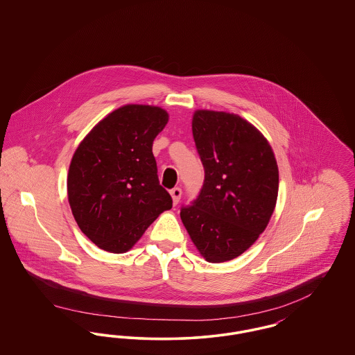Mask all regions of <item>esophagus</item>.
I'll return each mask as SVG.
<instances>
[{"label":"esophagus","instance_id":"1","mask_svg":"<svg viewBox=\"0 0 355 355\" xmlns=\"http://www.w3.org/2000/svg\"><path fill=\"white\" fill-rule=\"evenodd\" d=\"M170 194H171V198H173V205H177L181 200V196H182V190L180 187H174L170 190Z\"/></svg>","mask_w":355,"mask_h":355}]
</instances>
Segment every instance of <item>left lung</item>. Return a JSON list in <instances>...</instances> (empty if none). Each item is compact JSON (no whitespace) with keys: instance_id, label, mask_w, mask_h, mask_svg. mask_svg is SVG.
Wrapping results in <instances>:
<instances>
[{"instance_id":"8db88e82","label":"left lung","mask_w":355,"mask_h":355,"mask_svg":"<svg viewBox=\"0 0 355 355\" xmlns=\"http://www.w3.org/2000/svg\"><path fill=\"white\" fill-rule=\"evenodd\" d=\"M191 129L205 181L198 198L181 209V220L207 262H226L245 253L270 220L277 159L263 135L238 114L196 110Z\"/></svg>"}]
</instances>
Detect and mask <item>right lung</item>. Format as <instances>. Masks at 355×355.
<instances>
[{
	"label": "right lung",
	"mask_w": 355,
	"mask_h": 355,
	"mask_svg": "<svg viewBox=\"0 0 355 355\" xmlns=\"http://www.w3.org/2000/svg\"><path fill=\"white\" fill-rule=\"evenodd\" d=\"M169 121L165 109L130 103L102 119L73 154L68 200L85 236L109 253H126L165 210L153 141Z\"/></svg>",
	"instance_id": "obj_1"
}]
</instances>
